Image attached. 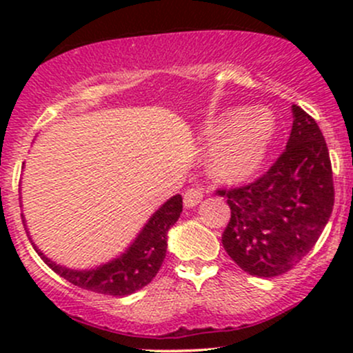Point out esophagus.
<instances>
[{
  "label": "esophagus",
  "mask_w": 353,
  "mask_h": 353,
  "mask_svg": "<svg viewBox=\"0 0 353 353\" xmlns=\"http://www.w3.org/2000/svg\"><path fill=\"white\" fill-rule=\"evenodd\" d=\"M202 197H204V192H202L201 188H190L184 192V205L188 209L196 208L202 201Z\"/></svg>",
  "instance_id": "34e87169"
}]
</instances>
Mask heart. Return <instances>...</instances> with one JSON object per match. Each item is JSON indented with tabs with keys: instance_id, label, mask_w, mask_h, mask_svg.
Listing matches in <instances>:
<instances>
[{
	"instance_id": "b5f03b06",
	"label": "heart",
	"mask_w": 353,
	"mask_h": 353,
	"mask_svg": "<svg viewBox=\"0 0 353 353\" xmlns=\"http://www.w3.org/2000/svg\"><path fill=\"white\" fill-rule=\"evenodd\" d=\"M277 117L270 109L234 108L209 125L204 139L212 144L209 169L222 182H242L262 169L277 137Z\"/></svg>"
}]
</instances>
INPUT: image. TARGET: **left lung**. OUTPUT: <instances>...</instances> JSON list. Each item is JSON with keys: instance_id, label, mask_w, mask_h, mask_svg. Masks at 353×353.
<instances>
[{"instance_id": "left-lung-1", "label": "left lung", "mask_w": 353, "mask_h": 353, "mask_svg": "<svg viewBox=\"0 0 353 353\" xmlns=\"http://www.w3.org/2000/svg\"><path fill=\"white\" fill-rule=\"evenodd\" d=\"M285 151L267 174L228 197L230 221L222 245L236 264L257 277L285 274L309 254L329 222L334 181L329 149L317 123L292 106Z\"/></svg>"}]
</instances>
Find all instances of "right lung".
<instances>
[{"label": "right lung", "mask_w": 353, "mask_h": 353, "mask_svg": "<svg viewBox=\"0 0 353 353\" xmlns=\"http://www.w3.org/2000/svg\"><path fill=\"white\" fill-rule=\"evenodd\" d=\"M181 212L182 197L181 194H176L149 217L137 237L123 254H119L106 264L84 270L56 264L38 249V245L34 244L28 232V228L26 232L44 264L63 279H66L68 282H71L72 285L91 290V292L124 297V295H131L136 290L143 289L159 272L165 257V250H168V232L181 217ZM23 222H26L24 217Z\"/></svg>", "instance_id": "right-lung-1"}]
</instances>
